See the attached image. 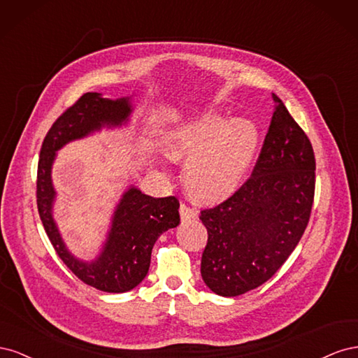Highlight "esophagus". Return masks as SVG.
Wrapping results in <instances>:
<instances>
[{
  "label": "esophagus",
  "mask_w": 358,
  "mask_h": 358,
  "mask_svg": "<svg viewBox=\"0 0 358 358\" xmlns=\"http://www.w3.org/2000/svg\"><path fill=\"white\" fill-rule=\"evenodd\" d=\"M179 212H180V220H182V221H189V220L196 218V216H197L196 210L191 209L189 206H187V204H180Z\"/></svg>",
  "instance_id": "obj_1"
}]
</instances>
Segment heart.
I'll return each instance as SVG.
<instances>
[{"mask_svg": "<svg viewBox=\"0 0 358 358\" xmlns=\"http://www.w3.org/2000/svg\"><path fill=\"white\" fill-rule=\"evenodd\" d=\"M259 131L249 119H230L208 110L170 128L164 150L170 159H187V188L199 200H218L241 187L255 159Z\"/></svg>", "mask_w": 358, "mask_h": 358, "instance_id": "1", "label": "heart"}]
</instances>
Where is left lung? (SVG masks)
Here are the masks:
<instances>
[{
    "instance_id": "8db88e82",
    "label": "left lung",
    "mask_w": 358,
    "mask_h": 358,
    "mask_svg": "<svg viewBox=\"0 0 358 358\" xmlns=\"http://www.w3.org/2000/svg\"><path fill=\"white\" fill-rule=\"evenodd\" d=\"M251 178L200 215L209 234L201 278L218 296H241L264 284L294 251L309 222L315 192L313 149L275 94Z\"/></svg>"
}]
</instances>
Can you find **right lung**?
Masks as SVG:
<instances>
[{
  "label": "right lung",
  "instance_id": "1",
  "mask_svg": "<svg viewBox=\"0 0 358 358\" xmlns=\"http://www.w3.org/2000/svg\"><path fill=\"white\" fill-rule=\"evenodd\" d=\"M131 113V96L112 100L99 92H86L53 122L43 140L38 159L37 208L50 243L76 276L106 292H125L142 282L148 275L157 239L180 222L179 201L176 197L146 196L131 185L115 208L100 254L91 262H85L69 251L53 220L57 191L52 183V166L58 150L67 143L88 137L101 128L127 125Z\"/></svg>",
  "mask_w": 358,
  "mask_h": 358
}]
</instances>
